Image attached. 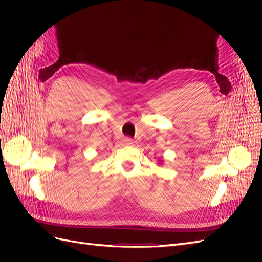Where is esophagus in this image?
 <instances>
[{
    "mask_svg": "<svg viewBox=\"0 0 262 262\" xmlns=\"http://www.w3.org/2000/svg\"><path fill=\"white\" fill-rule=\"evenodd\" d=\"M123 143H124L125 145H132V144H133V141H132V139H130V138H125V139L123 140Z\"/></svg>",
    "mask_w": 262,
    "mask_h": 262,
    "instance_id": "esophagus-1",
    "label": "esophagus"
}]
</instances>
